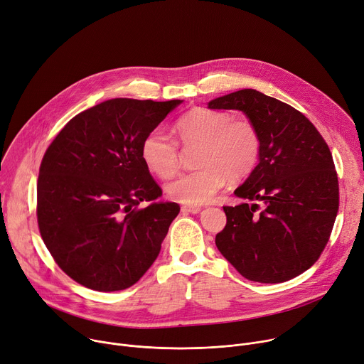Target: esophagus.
Returning <instances> with one entry per match:
<instances>
[{"label":"esophagus","instance_id":"34e87169","mask_svg":"<svg viewBox=\"0 0 364 364\" xmlns=\"http://www.w3.org/2000/svg\"><path fill=\"white\" fill-rule=\"evenodd\" d=\"M203 211V208L198 205H182V213H189V214H198Z\"/></svg>","mask_w":364,"mask_h":364}]
</instances>
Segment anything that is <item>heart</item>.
<instances>
[{"label": "heart", "mask_w": 364, "mask_h": 364, "mask_svg": "<svg viewBox=\"0 0 364 364\" xmlns=\"http://www.w3.org/2000/svg\"><path fill=\"white\" fill-rule=\"evenodd\" d=\"M183 146H199L195 165L200 169L183 173L166 185L168 195L178 203L204 204L230 182L246 179L260 156V136L249 119H232L227 111L195 108L175 124ZM146 168L161 179L178 171V144L160 130H153L141 144Z\"/></svg>", "instance_id": "b5f03b06"}]
</instances>
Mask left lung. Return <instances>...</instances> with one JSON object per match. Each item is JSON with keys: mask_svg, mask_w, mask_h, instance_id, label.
<instances>
[{"mask_svg": "<svg viewBox=\"0 0 364 364\" xmlns=\"http://www.w3.org/2000/svg\"><path fill=\"white\" fill-rule=\"evenodd\" d=\"M208 108L245 112L260 136L259 164L234 191L252 204L224 207L227 224L215 237L220 253L253 282L296 277L324 250L338 211L326 140L302 112L256 90L215 98ZM257 202L264 204L260 213Z\"/></svg>", "mask_w": 364, "mask_h": 364, "instance_id": "left-lung-1", "label": "left lung"}]
</instances>
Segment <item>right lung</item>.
Masks as SVG:
<instances>
[{
  "label": "right lung",
  "mask_w": 364,
  "mask_h": 364,
  "mask_svg": "<svg viewBox=\"0 0 364 364\" xmlns=\"http://www.w3.org/2000/svg\"><path fill=\"white\" fill-rule=\"evenodd\" d=\"M182 100L114 98L75 115L48 147L37 181V223L59 267L100 292L133 287L157 259L179 214L141 144ZM146 200L149 205L137 209Z\"/></svg>",
  "instance_id": "obj_1"
}]
</instances>
